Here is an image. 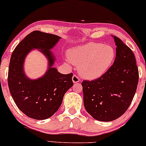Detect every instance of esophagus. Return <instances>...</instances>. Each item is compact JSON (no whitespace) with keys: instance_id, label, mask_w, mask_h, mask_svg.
Returning <instances> with one entry per match:
<instances>
[{"instance_id":"esophagus-1","label":"esophagus","mask_w":146,"mask_h":146,"mask_svg":"<svg viewBox=\"0 0 146 146\" xmlns=\"http://www.w3.org/2000/svg\"><path fill=\"white\" fill-rule=\"evenodd\" d=\"M72 81L74 83H77L80 82V78L77 75H74L72 76Z\"/></svg>"}]
</instances>
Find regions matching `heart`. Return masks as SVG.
Segmentation results:
<instances>
[{"label": "heart", "instance_id": "obj_1", "mask_svg": "<svg viewBox=\"0 0 146 146\" xmlns=\"http://www.w3.org/2000/svg\"><path fill=\"white\" fill-rule=\"evenodd\" d=\"M115 55L114 49L111 46L91 42L70 50L68 59L74 64L78 65L82 76L94 79L108 70Z\"/></svg>", "mask_w": 146, "mask_h": 146}]
</instances>
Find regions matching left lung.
Segmentation results:
<instances>
[{
  "instance_id": "obj_1",
  "label": "left lung",
  "mask_w": 146,
  "mask_h": 146,
  "mask_svg": "<svg viewBox=\"0 0 146 146\" xmlns=\"http://www.w3.org/2000/svg\"><path fill=\"white\" fill-rule=\"evenodd\" d=\"M112 36L116 46L113 65L98 79L82 83L85 109L92 117L102 121H113L125 112L139 80L133 52L119 38Z\"/></svg>"
}]
</instances>
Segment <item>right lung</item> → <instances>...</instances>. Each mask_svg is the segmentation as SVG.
I'll return each instance as SVG.
<instances>
[{
	"instance_id": "right-lung-1",
	"label": "right lung",
	"mask_w": 146,
	"mask_h": 146,
	"mask_svg": "<svg viewBox=\"0 0 146 146\" xmlns=\"http://www.w3.org/2000/svg\"><path fill=\"white\" fill-rule=\"evenodd\" d=\"M61 38L36 31L27 35L14 50L8 74L10 92L20 110L31 118L41 120L50 117L61 106L65 93L73 86L72 73L62 74L52 67L55 56L50 50ZM38 49L47 58L49 68L38 79H30L23 71L26 55Z\"/></svg>"
}]
</instances>
